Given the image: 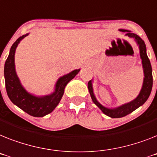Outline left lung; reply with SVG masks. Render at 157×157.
<instances>
[{"mask_svg": "<svg viewBox=\"0 0 157 157\" xmlns=\"http://www.w3.org/2000/svg\"><path fill=\"white\" fill-rule=\"evenodd\" d=\"M119 30L121 32H127L125 36H128L130 38H132L136 42L137 45L139 46L140 56V58H141L142 60V66H143L144 76L142 89L140 92L139 95L136 97V98L134 99L133 101L128 102V103H126L124 105H121L119 107L114 108V109H109V108L105 107L101 104L99 103L96 97H95L94 93H93L92 80L89 81V83H88V88H89V93H90L91 98L93 100V103L97 105V107L101 109L105 115L112 117V118H120V117H125L128 114L132 113L134 110L138 109L140 106L143 105L145 103L146 101L148 100V97H149L152 88V66H151L150 60L148 59V56H147V53H146V45L144 44V41L138 35L132 33H131L128 30Z\"/></svg>", "mask_w": 157, "mask_h": 157, "instance_id": "obj_1", "label": "left lung"}]
</instances>
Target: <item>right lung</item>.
Returning a JSON list of instances; mask_svg holds the SVG:
<instances>
[{"instance_id": "right-lung-1", "label": "right lung", "mask_w": 157, "mask_h": 157, "mask_svg": "<svg viewBox=\"0 0 157 157\" xmlns=\"http://www.w3.org/2000/svg\"><path fill=\"white\" fill-rule=\"evenodd\" d=\"M28 35L29 33L18 38L10 48L4 69L5 88L8 97L14 105L33 117H42L52 113L57 106L62 98L65 86L72 79L74 78L80 69H75L60 77L55 85V90L51 94L36 97L27 92L22 86L16 72L15 52L20 41Z\"/></svg>"}]
</instances>
